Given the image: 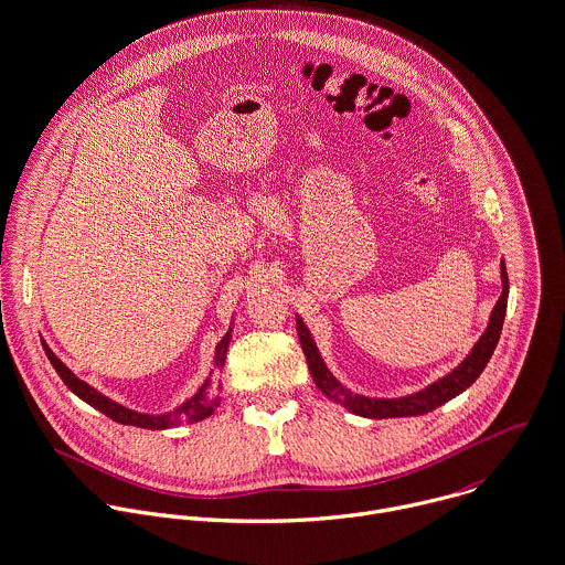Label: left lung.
<instances>
[{
	"mask_svg": "<svg viewBox=\"0 0 565 565\" xmlns=\"http://www.w3.org/2000/svg\"><path fill=\"white\" fill-rule=\"evenodd\" d=\"M507 303H509V275H507V266L502 262V295L491 312V321L487 332L480 337V341L473 345L471 354L445 379H440L438 383L429 385L423 392H416L412 396L405 398H367V396H359L348 392L326 367L308 328L303 326L301 319H297V332H299V341L312 374V381L317 383V387L332 398L334 403L343 405L345 409H350L356 416L363 418H405V416H423L434 412L436 407L445 405L447 401L456 398L458 394H462L467 387H471L478 376L484 372L487 363L491 361L500 334H502V326H504V317H507Z\"/></svg>",
	"mask_w": 565,
	"mask_h": 565,
	"instance_id": "left-lung-1",
	"label": "left lung"
}]
</instances>
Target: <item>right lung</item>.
I'll return each mask as SVG.
<instances>
[{"label":"right lung","mask_w":565,"mask_h":565,"mask_svg":"<svg viewBox=\"0 0 565 565\" xmlns=\"http://www.w3.org/2000/svg\"><path fill=\"white\" fill-rule=\"evenodd\" d=\"M228 341H231V330L224 334V339L217 343L215 348V367H224V361H226V350H228ZM41 345L45 350V356L50 359L52 367L56 370V374L61 376V381L67 385V390L72 394H76L81 401H85L87 405H92L94 409H98L100 414H105L107 418H111L114 423H120V425H131V427H140V429H171V427H178L182 425L184 420L186 423H198V420H204L213 414V409L220 405V398L211 394V381L206 379L204 385L198 390V394L193 398H189L182 407H178L175 412H169V414H160V416H151V414H138L134 409H127L114 401H109L107 396L98 394L94 387H89L87 383H83L81 379H76L56 356L54 352L47 348V343L41 339Z\"/></svg>","instance_id":"right-lung-1"}]
</instances>
